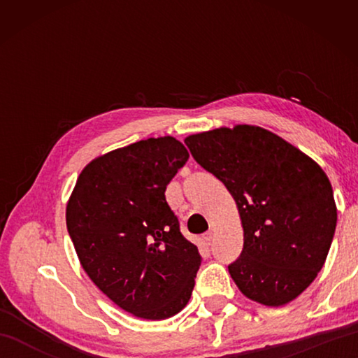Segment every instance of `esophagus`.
Masks as SVG:
<instances>
[{
	"mask_svg": "<svg viewBox=\"0 0 358 358\" xmlns=\"http://www.w3.org/2000/svg\"><path fill=\"white\" fill-rule=\"evenodd\" d=\"M211 240H213V232H211V230H210V232H207V234L203 235V241H205V243H207V245H210Z\"/></svg>",
	"mask_w": 358,
	"mask_h": 358,
	"instance_id": "esophagus-1",
	"label": "esophagus"
}]
</instances>
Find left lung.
Listing matches in <instances>:
<instances>
[{"label":"left lung","instance_id":"obj_1","mask_svg":"<svg viewBox=\"0 0 358 358\" xmlns=\"http://www.w3.org/2000/svg\"><path fill=\"white\" fill-rule=\"evenodd\" d=\"M237 203L243 251L229 273L248 299L282 306L316 280L336 229L330 180L280 136L238 124L185 138Z\"/></svg>","mask_w":358,"mask_h":358}]
</instances>
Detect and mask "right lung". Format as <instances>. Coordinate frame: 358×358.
Segmentation results:
<instances>
[{"label":"right lung","mask_w":358,"mask_h":358,"mask_svg":"<svg viewBox=\"0 0 358 358\" xmlns=\"http://www.w3.org/2000/svg\"><path fill=\"white\" fill-rule=\"evenodd\" d=\"M187 157L171 136L113 150L83 169L66 207V226L90 280L141 319L162 320L183 310L202 262L164 194Z\"/></svg>","instance_id":"right-lung-1"}]
</instances>
